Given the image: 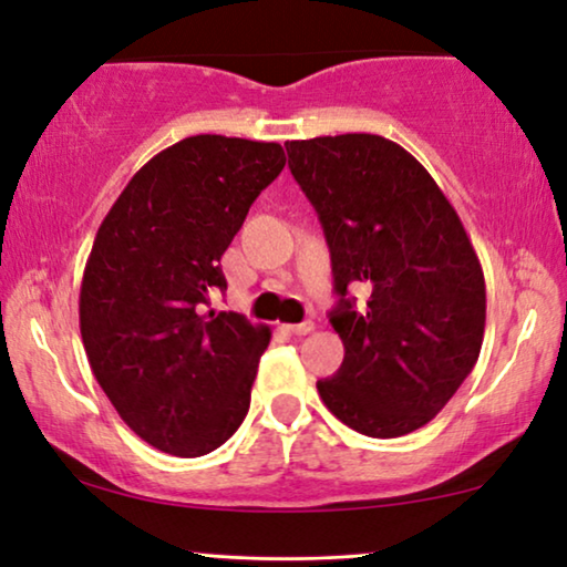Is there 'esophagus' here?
Here are the masks:
<instances>
[{
	"instance_id": "esophagus-1",
	"label": "esophagus",
	"mask_w": 567,
	"mask_h": 567,
	"mask_svg": "<svg viewBox=\"0 0 567 567\" xmlns=\"http://www.w3.org/2000/svg\"><path fill=\"white\" fill-rule=\"evenodd\" d=\"M286 330L291 332V336H309V332L315 330V322H299V324H286Z\"/></svg>"
}]
</instances>
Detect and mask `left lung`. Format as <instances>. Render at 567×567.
I'll return each instance as SVG.
<instances>
[{"mask_svg": "<svg viewBox=\"0 0 567 567\" xmlns=\"http://www.w3.org/2000/svg\"><path fill=\"white\" fill-rule=\"evenodd\" d=\"M291 175L330 247L343 340L338 374L317 382L332 415L371 439L431 421L477 363L485 276L454 206L413 154L377 134L286 142ZM348 285L370 291L354 309Z\"/></svg>", "mask_w": 567, "mask_h": 567, "instance_id": "obj_1", "label": "left lung"}]
</instances>
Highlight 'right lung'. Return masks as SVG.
I'll use <instances>...</instances> for the list:
<instances>
[{
  "label": "right lung",
  "mask_w": 567,
  "mask_h": 567,
  "mask_svg": "<svg viewBox=\"0 0 567 567\" xmlns=\"http://www.w3.org/2000/svg\"><path fill=\"white\" fill-rule=\"evenodd\" d=\"M286 165L281 144L198 134L131 177L100 224L80 330L123 423L173 456H204L245 421L266 324L204 312L227 289L221 255Z\"/></svg>",
  "instance_id": "add662e5"
}]
</instances>
